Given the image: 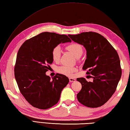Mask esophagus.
Segmentation results:
<instances>
[{
    "mask_svg": "<svg viewBox=\"0 0 130 130\" xmlns=\"http://www.w3.org/2000/svg\"><path fill=\"white\" fill-rule=\"evenodd\" d=\"M69 81L70 82H75V79L72 78H69Z\"/></svg>",
    "mask_w": 130,
    "mask_h": 130,
    "instance_id": "1",
    "label": "esophagus"
}]
</instances>
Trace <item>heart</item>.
I'll return each instance as SVG.
<instances>
[{
  "label": "heart",
  "instance_id": "1",
  "mask_svg": "<svg viewBox=\"0 0 130 130\" xmlns=\"http://www.w3.org/2000/svg\"><path fill=\"white\" fill-rule=\"evenodd\" d=\"M66 48L76 57H80L83 53V48L78 43L72 42L66 46ZM51 56L53 61L58 62L60 61L61 56V48L59 46H56L53 48L51 51ZM78 71V68L75 67L68 65H62L58 67L57 71L59 73L68 76H72L74 74Z\"/></svg>",
  "mask_w": 130,
  "mask_h": 130
}]
</instances>
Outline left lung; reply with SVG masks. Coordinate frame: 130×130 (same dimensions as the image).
Instances as JSON below:
<instances>
[{
  "label": "left lung",
  "mask_w": 130,
  "mask_h": 130,
  "mask_svg": "<svg viewBox=\"0 0 130 130\" xmlns=\"http://www.w3.org/2000/svg\"><path fill=\"white\" fill-rule=\"evenodd\" d=\"M74 42L83 45L87 59L83 69L91 74L92 82L85 78H77L82 89L77 94L78 101L85 106H102L115 92L122 75L117 52L103 36L96 32H87L68 35Z\"/></svg>",
  "instance_id": "8db88e82"
}]
</instances>
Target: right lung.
<instances>
[{"label":"right lung","instance_id":"right-lung-1","mask_svg":"<svg viewBox=\"0 0 130 130\" xmlns=\"http://www.w3.org/2000/svg\"><path fill=\"white\" fill-rule=\"evenodd\" d=\"M71 41L67 35L45 32L26 40L19 48L15 78L20 92L33 107L46 109L59 102L61 91L69 80L60 74L51 79L46 72L53 62L52 50L61 43Z\"/></svg>","mask_w":130,"mask_h":130}]
</instances>
